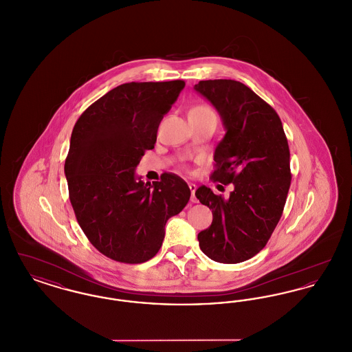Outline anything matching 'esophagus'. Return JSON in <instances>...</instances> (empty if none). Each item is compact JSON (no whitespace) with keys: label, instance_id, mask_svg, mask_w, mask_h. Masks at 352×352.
<instances>
[{"label":"esophagus","instance_id":"obj_1","mask_svg":"<svg viewBox=\"0 0 352 352\" xmlns=\"http://www.w3.org/2000/svg\"><path fill=\"white\" fill-rule=\"evenodd\" d=\"M190 191H191V201L197 203V197H195V191H197V184H188Z\"/></svg>","mask_w":352,"mask_h":352}]
</instances>
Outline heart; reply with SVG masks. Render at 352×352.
Segmentation results:
<instances>
[{
  "mask_svg": "<svg viewBox=\"0 0 352 352\" xmlns=\"http://www.w3.org/2000/svg\"><path fill=\"white\" fill-rule=\"evenodd\" d=\"M190 113H197V115H201V116H215L214 111L208 105H198V107L192 108Z\"/></svg>",
  "mask_w": 352,
  "mask_h": 352,
  "instance_id": "heart-1",
  "label": "heart"
}]
</instances>
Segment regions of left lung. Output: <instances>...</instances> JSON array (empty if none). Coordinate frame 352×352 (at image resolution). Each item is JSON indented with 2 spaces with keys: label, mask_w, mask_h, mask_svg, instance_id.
Here are the masks:
<instances>
[{
  "label": "left lung",
  "mask_w": 352,
  "mask_h": 352,
  "mask_svg": "<svg viewBox=\"0 0 352 352\" xmlns=\"http://www.w3.org/2000/svg\"><path fill=\"white\" fill-rule=\"evenodd\" d=\"M194 89L215 107L226 129L212 179L234 184L228 198L206 186L195 191L212 210L211 226L198 234L199 247L214 261L243 263L267 245L284 211L292 174L283 122L240 82L201 80Z\"/></svg>",
  "instance_id": "1"
}]
</instances>
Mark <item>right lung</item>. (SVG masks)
<instances>
[{
	"label": "right lung",
	"instance_id": "add662e5",
	"mask_svg": "<svg viewBox=\"0 0 352 352\" xmlns=\"http://www.w3.org/2000/svg\"><path fill=\"white\" fill-rule=\"evenodd\" d=\"M184 88V80L121 84L89 105L74 126L65 164L69 201L91 244L118 263L154 257L166 221L190 199L188 186L175 174L165 173L153 184L135 175Z\"/></svg>",
	"mask_w": 352,
	"mask_h": 352
}]
</instances>
